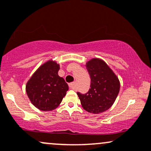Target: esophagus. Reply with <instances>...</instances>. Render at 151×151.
<instances>
[{"label":"esophagus","instance_id":"obj_1","mask_svg":"<svg viewBox=\"0 0 151 151\" xmlns=\"http://www.w3.org/2000/svg\"><path fill=\"white\" fill-rule=\"evenodd\" d=\"M76 86H77V84H76V82H72V83L69 84V88L72 89H75Z\"/></svg>","mask_w":151,"mask_h":151}]
</instances>
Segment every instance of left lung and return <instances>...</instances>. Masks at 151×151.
<instances>
[{
  "mask_svg": "<svg viewBox=\"0 0 151 151\" xmlns=\"http://www.w3.org/2000/svg\"><path fill=\"white\" fill-rule=\"evenodd\" d=\"M90 76V88L85 94L77 92L81 105L87 112H103L113 105L120 91V81L103 60L92 59L86 64Z\"/></svg>",
  "mask_w": 151,
  "mask_h": 151,
  "instance_id": "8db88e82",
  "label": "left lung"
}]
</instances>
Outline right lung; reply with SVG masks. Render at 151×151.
Returning a JSON list of instances; mask_svg holds the SVG:
<instances>
[{"mask_svg":"<svg viewBox=\"0 0 151 151\" xmlns=\"http://www.w3.org/2000/svg\"><path fill=\"white\" fill-rule=\"evenodd\" d=\"M59 64L49 60L41 65L28 81L26 93L31 103L39 110L50 111L62 102L69 87L58 75Z\"/></svg>","mask_w":151,"mask_h":151,"instance_id":"right-lung-1","label":"right lung"}]
</instances>
